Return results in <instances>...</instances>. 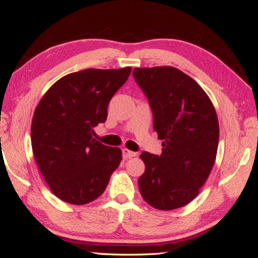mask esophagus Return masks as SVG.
Returning a JSON list of instances; mask_svg holds the SVG:
<instances>
[{"instance_id":"esophagus-1","label":"esophagus","mask_w":258,"mask_h":258,"mask_svg":"<svg viewBox=\"0 0 258 258\" xmlns=\"http://www.w3.org/2000/svg\"><path fill=\"white\" fill-rule=\"evenodd\" d=\"M122 155H123V158H124V160H128V158L135 157L136 156V153H134V151L128 150V149H123L122 150Z\"/></svg>"}]
</instances>
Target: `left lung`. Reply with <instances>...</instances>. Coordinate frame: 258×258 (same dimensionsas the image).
<instances>
[{"label": "left lung", "instance_id": "1", "mask_svg": "<svg viewBox=\"0 0 258 258\" xmlns=\"http://www.w3.org/2000/svg\"><path fill=\"white\" fill-rule=\"evenodd\" d=\"M149 100L162 154H141L143 200L160 210L184 207L199 195L216 160L220 126L213 102L200 84L174 67L135 68Z\"/></svg>", "mask_w": 258, "mask_h": 258}]
</instances>
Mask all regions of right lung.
<instances>
[{
	"instance_id": "1",
	"label": "right lung",
	"mask_w": 258,
	"mask_h": 258,
	"mask_svg": "<svg viewBox=\"0 0 258 258\" xmlns=\"http://www.w3.org/2000/svg\"><path fill=\"white\" fill-rule=\"evenodd\" d=\"M132 68L86 69L63 76L49 88L35 109L31 147L52 194L82 206L100 197L122 161L119 148L93 139L105 122L111 97Z\"/></svg>"
}]
</instances>
